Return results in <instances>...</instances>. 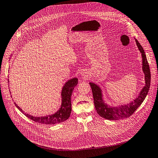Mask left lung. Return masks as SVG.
Segmentation results:
<instances>
[{
    "label": "left lung",
    "instance_id": "1",
    "mask_svg": "<svg viewBox=\"0 0 158 158\" xmlns=\"http://www.w3.org/2000/svg\"><path fill=\"white\" fill-rule=\"evenodd\" d=\"M136 44L140 51L142 57V71L145 75V86L143 87L137 98L132 101L130 103L121 105L118 106H111L108 105L103 100L102 90L98 85L90 82L94 102L95 110L100 116L110 120H118L130 116L134 113L137 109L141 105L148 94L151 84V72L148 59L145 56L143 47L137 39H135Z\"/></svg>",
    "mask_w": 158,
    "mask_h": 158
}]
</instances>
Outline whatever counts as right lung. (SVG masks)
Here are the masks:
<instances>
[{"instance_id":"right-lung-1","label":"right lung","mask_w":158,"mask_h":158,"mask_svg":"<svg viewBox=\"0 0 158 158\" xmlns=\"http://www.w3.org/2000/svg\"><path fill=\"white\" fill-rule=\"evenodd\" d=\"M9 82V79H8ZM78 84V78H71L65 83L61 91L62 102L59 110L56 113L51 115H46L44 116H33L28 113L24 112L21 109L15 102V106L18 110L30 119L35 122L45 124V125H54L62 123L69 118L71 113V95L74 88Z\"/></svg>"}]
</instances>
